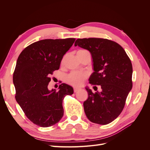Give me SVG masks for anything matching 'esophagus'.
<instances>
[{"mask_svg": "<svg viewBox=\"0 0 150 150\" xmlns=\"http://www.w3.org/2000/svg\"><path fill=\"white\" fill-rule=\"evenodd\" d=\"M79 89H80V88H76V87H74V93L78 92Z\"/></svg>", "mask_w": 150, "mask_h": 150, "instance_id": "obj_1", "label": "esophagus"}]
</instances>
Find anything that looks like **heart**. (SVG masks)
<instances>
[{"label":"heart","mask_w":150,"mask_h":150,"mask_svg":"<svg viewBox=\"0 0 150 150\" xmlns=\"http://www.w3.org/2000/svg\"><path fill=\"white\" fill-rule=\"evenodd\" d=\"M89 53V52L84 49H81L77 52V56L79 57L84 54ZM88 74L83 72H72L66 77V81L69 84L74 86H78L83 84L85 79L87 78Z\"/></svg>","instance_id":"b5f03b06"}]
</instances>
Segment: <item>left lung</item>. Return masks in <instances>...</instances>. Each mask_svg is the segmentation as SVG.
<instances>
[{
	"instance_id": "obj_1",
	"label": "left lung",
	"mask_w": 150,
	"mask_h": 150,
	"mask_svg": "<svg viewBox=\"0 0 150 150\" xmlns=\"http://www.w3.org/2000/svg\"><path fill=\"white\" fill-rule=\"evenodd\" d=\"M74 46L87 49L92 56L93 73L89 79L92 85H100L101 92L88 93L84 110L94 123L107 125L118 116L132 89L133 67L124 49L115 41L102 38L78 39Z\"/></svg>"
}]
</instances>
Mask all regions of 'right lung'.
Wrapping results in <instances>:
<instances>
[{
    "mask_svg": "<svg viewBox=\"0 0 150 150\" xmlns=\"http://www.w3.org/2000/svg\"><path fill=\"white\" fill-rule=\"evenodd\" d=\"M76 39H44L31 44L17 59L13 83L16 99L28 118L43 128L56 124L64 114L62 101L73 88L65 83L49 90L50 75L59 69L62 59Z\"/></svg>",
    "mask_w": 150,
    "mask_h": 150,
    "instance_id": "add662e5",
    "label": "right lung"
}]
</instances>
